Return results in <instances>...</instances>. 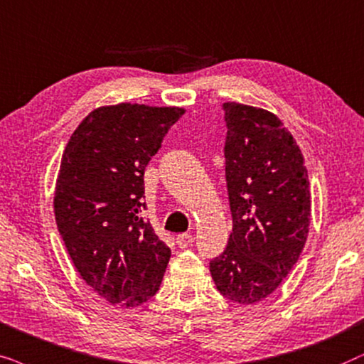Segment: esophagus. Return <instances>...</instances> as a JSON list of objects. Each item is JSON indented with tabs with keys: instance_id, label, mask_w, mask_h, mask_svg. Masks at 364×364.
<instances>
[{
	"instance_id": "34e87169",
	"label": "esophagus",
	"mask_w": 364,
	"mask_h": 364,
	"mask_svg": "<svg viewBox=\"0 0 364 364\" xmlns=\"http://www.w3.org/2000/svg\"><path fill=\"white\" fill-rule=\"evenodd\" d=\"M193 241H195V238L191 235H188V232H181V235L176 236V245L179 248H188V246L193 245Z\"/></svg>"
}]
</instances>
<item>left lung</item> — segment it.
I'll list each match as a JSON object with an SVG mask.
<instances>
[{
    "label": "left lung",
    "instance_id": "1",
    "mask_svg": "<svg viewBox=\"0 0 364 364\" xmlns=\"http://www.w3.org/2000/svg\"><path fill=\"white\" fill-rule=\"evenodd\" d=\"M223 109L232 231L210 271L223 296L255 304L279 287L306 243L308 171L278 116L241 103H225Z\"/></svg>",
    "mask_w": 364,
    "mask_h": 364
}]
</instances>
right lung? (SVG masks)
I'll return each instance as SVG.
<instances>
[{"label":"right lung","instance_id":"right-lung-1","mask_svg":"<svg viewBox=\"0 0 364 364\" xmlns=\"http://www.w3.org/2000/svg\"><path fill=\"white\" fill-rule=\"evenodd\" d=\"M183 108L119 103L91 111L61 158L55 218L68 255L101 298L146 303L159 289L171 250L139 211L144 169Z\"/></svg>","mask_w":364,"mask_h":364}]
</instances>
